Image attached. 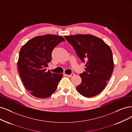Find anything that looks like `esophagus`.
<instances>
[{"label": "esophagus", "instance_id": "34e87169", "mask_svg": "<svg viewBox=\"0 0 132 132\" xmlns=\"http://www.w3.org/2000/svg\"><path fill=\"white\" fill-rule=\"evenodd\" d=\"M75 75V73H72L71 74V75H66V76H67L68 77H73V76Z\"/></svg>", "mask_w": 132, "mask_h": 132}]
</instances>
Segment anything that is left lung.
<instances>
[{"instance_id": "obj_1", "label": "left lung", "mask_w": 132, "mask_h": 132, "mask_svg": "<svg viewBox=\"0 0 132 132\" xmlns=\"http://www.w3.org/2000/svg\"><path fill=\"white\" fill-rule=\"evenodd\" d=\"M78 56L85 63V71L80 74L81 82L76 90L84 97L101 92L113 73L114 65L110 48L102 39L92 35L65 36Z\"/></svg>"}]
</instances>
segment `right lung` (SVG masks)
<instances>
[{"mask_svg":"<svg viewBox=\"0 0 132 132\" xmlns=\"http://www.w3.org/2000/svg\"><path fill=\"white\" fill-rule=\"evenodd\" d=\"M65 39L62 36L46 35L35 37L21 49L18 61L19 76L26 89L37 98H46L56 90L62 74L46 71L52 60V53Z\"/></svg>","mask_w":132,"mask_h":132,"instance_id":"add662e5","label":"right lung"}]
</instances>
